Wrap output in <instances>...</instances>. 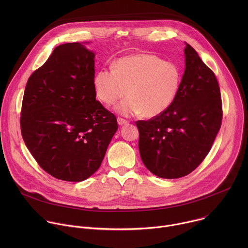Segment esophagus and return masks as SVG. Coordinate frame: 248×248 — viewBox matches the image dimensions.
<instances>
[{
  "instance_id": "esophagus-1",
  "label": "esophagus",
  "mask_w": 248,
  "mask_h": 248,
  "mask_svg": "<svg viewBox=\"0 0 248 248\" xmlns=\"http://www.w3.org/2000/svg\"><path fill=\"white\" fill-rule=\"evenodd\" d=\"M117 121H118V124H119L120 125H124V124H128V121H126V120L123 119V118H118V119H117Z\"/></svg>"
}]
</instances>
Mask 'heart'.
<instances>
[{"mask_svg": "<svg viewBox=\"0 0 248 248\" xmlns=\"http://www.w3.org/2000/svg\"><path fill=\"white\" fill-rule=\"evenodd\" d=\"M181 82L178 64L148 54L123 57L114 67L98 70L93 81L96 95L104 104L111 106L127 93L116 111L124 117L142 114L146 118L157 117L170 107Z\"/></svg>", "mask_w": 248, "mask_h": 248, "instance_id": "heart-1", "label": "heart"}]
</instances>
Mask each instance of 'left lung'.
<instances>
[{
  "instance_id": "obj_1",
  "label": "left lung",
  "mask_w": 248,
  "mask_h": 248,
  "mask_svg": "<svg viewBox=\"0 0 248 248\" xmlns=\"http://www.w3.org/2000/svg\"><path fill=\"white\" fill-rule=\"evenodd\" d=\"M186 45V69L175 99L163 114L136 122L141 160L162 179L183 178L194 170L209 153L222 124L216 76Z\"/></svg>"
}]
</instances>
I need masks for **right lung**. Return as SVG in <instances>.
Masks as SVG:
<instances>
[{
  "instance_id": "1",
  "label": "right lung",
  "mask_w": 248,
  "mask_h": 248,
  "mask_svg": "<svg viewBox=\"0 0 248 248\" xmlns=\"http://www.w3.org/2000/svg\"><path fill=\"white\" fill-rule=\"evenodd\" d=\"M94 56L78 42L60 45L26 83L21 135L38 165L58 180L88 179L118 129L116 116L96 100Z\"/></svg>"
}]
</instances>
